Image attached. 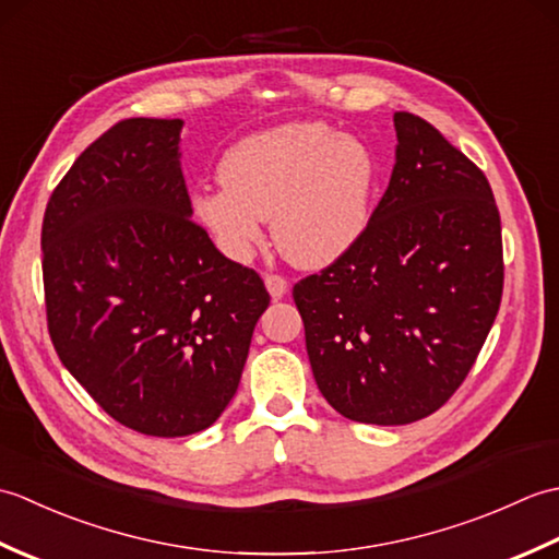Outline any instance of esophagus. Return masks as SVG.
<instances>
[{
  "instance_id": "esophagus-1",
  "label": "esophagus",
  "mask_w": 559,
  "mask_h": 559,
  "mask_svg": "<svg viewBox=\"0 0 559 559\" xmlns=\"http://www.w3.org/2000/svg\"><path fill=\"white\" fill-rule=\"evenodd\" d=\"M264 283H266V290L271 293L273 300H281L283 295H286V290H288V281L283 278V276H278V273H266Z\"/></svg>"
}]
</instances>
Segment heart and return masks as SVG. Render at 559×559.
<instances>
[{"label": "heart", "instance_id": "1", "mask_svg": "<svg viewBox=\"0 0 559 559\" xmlns=\"http://www.w3.org/2000/svg\"><path fill=\"white\" fill-rule=\"evenodd\" d=\"M377 158L365 141L324 122L264 129L228 148L223 187L201 189L192 206L225 257H252L264 221L283 257L322 269L360 240L370 223Z\"/></svg>", "mask_w": 559, "mask_h": 559}]
</instances>
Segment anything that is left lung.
I'll use <instances>...</instances> for the list:
<instances>
[{
    "label": "left lung",
    "instance_id": "1",
    "mask_svg": "<svg viewBox=\"0 0 559 559\" xmlns=\"http://www.w3.org/2000/svg\"><path fill=\"white\" fill-rule=\"evenodd\" d=\"M360 240L295 283L314 382L343 418L408 425L442 408L500 310L502 225L488 177L411 112Z\"/></svg>",
    "mask_w": 559,
    "mask_h": 559
}]
</instances>
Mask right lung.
<instances>
[{
  "mask_svg": "<svg viewBox=\"0 0 559 559\" xmlns=\"http://www.w3.org/2000/svg\"><path fill=\"white\" fill-rule=\"evenodd\" d=\"M182 124L110 127L55 187L40 235L59 360L110 418L151 437L218 420L271 300L189 218Z\"/></svg>",
  "mask_w": 559,
  "mask_h": 559,
  "instance_id": "1",
  "label": "right lung"
}]
</instances>
